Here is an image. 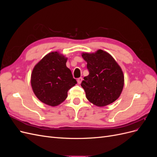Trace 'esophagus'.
I'll use <instances>...</instances> for the list:
<instances>
[{
    "label": "esophagus",
    "instance_id": "1",
    "mask_svg": "<svg viewBox=\"0 0 157 157\" xmlns=\"http://www.w3.org/2000/svg\"><path fill=\"white\" fill-rule=\"evenodd\" d=\"M82 80V77H80V78H78L77 79V82H78V84H80V83H81Z\"/></svg>",
    "mask_w": 157,
    "mask_h": 157
}]
</instances>
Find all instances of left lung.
Returning <instances> with one entry per match:
<instances>
[{"label": "left lung", "instance_id": "1", "mask_svg": "<svg viewBox=\"0 0 157 157\" xmlns=\"http://www.w3.org/2000/svg\"><path fill=\"white\" fill-rule=\"evenodd\" d=\"M89 75L84 77L81 86L88 100L98 107L106 106L119 98L124 77L121 67L107 52L82 53Z\"/></svg>", "mask_w": 157, "mask_h": 157}]
</instances>
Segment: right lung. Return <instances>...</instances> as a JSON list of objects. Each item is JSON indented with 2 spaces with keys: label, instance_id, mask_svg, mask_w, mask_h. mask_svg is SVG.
I'll list each match as a JSON object with an SVG mask.
<instances>
[{
  "label": "right lung",
  "instance_id": "right-lung-1",
  "mask_svg": "<svg viewBox=\"0 0 157 157\" xmlns=\"http://www.w3.org/2000/svg\"><path fill=\"white\" fill-rule=\"evenodd\" d=\"M67 60L59 52H52L33 68L31 87L41 102L52 107L59 105L67 98L68 90L77 83L66 66Z\"/></svg>",
  "mask_w": 157,
  "mask_h": 157
}]
</instances>
